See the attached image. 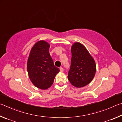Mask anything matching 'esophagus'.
<instances>
[{
    "mask_svg": "<svg viewBox=\"0 0 122 122\" xmlns=\"http://www.w3.org/2000/svg\"><path fill=\"white\" fill-rule=\"evenodd\" d=\"M59 70H60V72H64V69H63V67H60Z\"/></svg>",
    "mask_w": 122,
    "mask_h": 122,
    "instance_id": "obj_1",
    "label": "esophagus"
}]
</instances>
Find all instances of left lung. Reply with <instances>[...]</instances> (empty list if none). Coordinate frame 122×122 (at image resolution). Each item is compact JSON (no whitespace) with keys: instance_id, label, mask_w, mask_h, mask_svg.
I'll return each instance as SVG.
<instances>
[{"instance_id":"1","label":"left lung","mask_w":122,"mask_h":122,"mask_svg":"<svg viewBox=\"0 0 122 122\" xmlns=\"http://www.w3.org/2000/svg\"><path fill=\"white\" fill-rule=\"evenodd\" d=\"M71 64L67 78L71 85L81 88L88 85L94 77L96 64L84 45L74 43L71 46Z\"/></svg>"}]
</instances>
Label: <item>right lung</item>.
Returning <instances> with one entry per match:
<instances>
[{
    "label": "right lung",
    "mask_w": 122,
    "mask_h": 122,
    "mask_svg": "<svg viewBox=\"0 0 122 122\" xmlns=\"http://www.w3.org/2000/svg\"><path fill=\"white\" fill-rule=\"evenodd\" d=\"M50 44L44 40L34 45L27 61V71L31 82L35 87L46 89L52 85L59 69L55 66L49 52Z\"/></svg>",
    "instance_id": "right-lung-1"
}]
</instances>
